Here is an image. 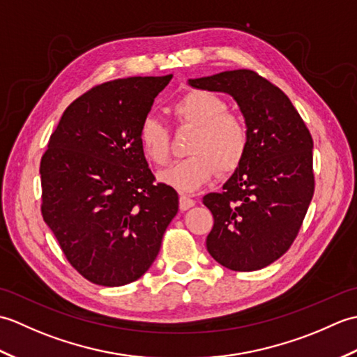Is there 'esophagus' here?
Wrapping results in <instances>:
<instances>
[{
	"label": "esophagus",
	"mask_w": 357,
	"mask_h": 357,
	"mask_svg": "<svg viewBox=\"0 0 357 357\" xmlns=\"http://www.w3.org/2000/svg\"><path fill=\"white\" fill-rule=\"evenodd\" d=\"M193 206H195V201L192 198H188V196H185V195H181L179 196V208L181 210L185 211V210H188V208L193 207Z\"/></svg>",
	"instance_id": "34e87169"
}]
</instances>
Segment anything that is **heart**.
Instances as JSON below:
<instances>
[{"instance_id": "b5f03b06", "label": "heart", "mask_w": 357, "mask_h": 357, "mask_svg": "<svg viewBox=\"0 0 357 357\" xmlns=\"http://www.w3.org/2000/svg\"><path fill=\"white\" fill-rule=\"evenodd\" d=\"M227 110L229 105L222 98L206 90H192L172 105L178 123L195 127L196 133L188 147L192 156L159 172V183L192 193L206 185L218 169L221 173L238 169L248 147V130L244 119ZM138 141L149 161L159 165L169 161L170 136L156 118L142 119Z\"/></svg>"}]
</instances>
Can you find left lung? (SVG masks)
<instances>
[{"label": "left lung", "instance_id": "1", "mask_svg": "<svg viewBox=\"0 0 357 357\" xmlns=\"http://www.w3.org/2000/svg\"><path fill=\"white\" fill-rule=\"evenodd\" d=\"M195 89L233 96L245 118L248 147L221 193L204 196L213 215L211 257L255 271L291 247L314 193L313 138L288 96L253 70L188 79Z\"/></svg>", "mask_w": 357, "mask_h": 357}]
</instances>
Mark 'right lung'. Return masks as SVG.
Returning a JSON list of instances; mask_svg holds the SVG:
<instances>
[{"label": "right lung", "instance_id": "1", "mask_svg": "<svg viewBox=\"0 0 357 357\" xmlns=\"http://www.w3.org/2000/svg\"><path fill=\"white\" fill-rule=\"evenodd\" d=\"M172 77L90 89L66 109L41 158L44 222L72 267L96 285L139 279L178 213L176 190L155 183L138 141Z\"/></svg>", "mask_w": 357, "mask_h": 357}]
</instances>
